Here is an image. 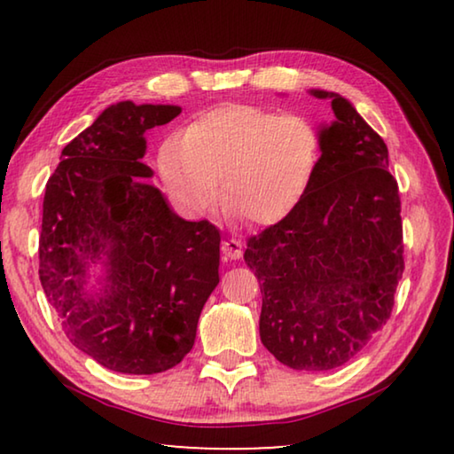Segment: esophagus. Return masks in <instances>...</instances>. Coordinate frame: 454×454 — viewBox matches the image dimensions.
Wrapping results in <instances>:
<instances>
[{
    "label": "esophagus",
    "mask_w": 454,
    "mask_h": 454,
    "mask_svg": "<svg viewBox=\"0 0 454 454\" xmlns=\"http://www.w3.org/2000/svg\"><path fill=\"white\" fill-rule=\"evenodd\" d=\"M244 252V244L236 238H228V240L222 242V254H224V260H238L242 258Z\"/></svg>",
    "instance_id": "obj_1"
}]
</instances>
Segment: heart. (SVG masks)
Instances as JSON below:
<instances>
[{"mask_svg": "<svg viewBox=\"0 0 454 454\" xmlns=\"http://www.w3.org/2000/svg\"><path fill=\"white\" fill-rule=\"evenodd\" d=\"M322 132L312 120L270 107L228 104L202 112L158 150V170L180 208L200 216L220 196L250 224L286 220L322 164Z\"/></svg>", "mask_w": 454, "mask_h": 454, "instance_id": "obj_1", "label": "heart"}]
</instances>
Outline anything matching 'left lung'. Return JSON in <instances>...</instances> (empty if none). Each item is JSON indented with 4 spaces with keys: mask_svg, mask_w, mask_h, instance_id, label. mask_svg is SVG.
<instances>
[{
    "mask_svg": "<svg viewBox=\"0 0 454 454\" xmlns=\"http://www.w3.org/2000/svg\"><path fill=\"white\" fill-rule=\"evenodd\" d=\"M333 99L322 164L286 220L248 238L262 292L260 340L294 371H330L387 325L404 270L398 184L388 148L347 98Z\"/></svg>",
    "mask_w": 454,
    "mask_h": 454,
    "instance_id": "left-lung-1",
    "label": "left lung"
}]
</instances>
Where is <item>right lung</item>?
<instances>
[{"mask_svg":"<svg viewBox=\"0 0 454 454\" xmlns=\"http://www.w3.org/2000/svg\"><path fill=\"white\" fill-rule=\"evenodd\" d=\"M182 107L120 102L61 150L45 184L40 280L66 336L106 368L156 374L194 347L220 276V230L180 218L140 160ZM105 274L87 288V270Z\"/></svg>","mask_w":454,"mask_h":454,"instance_id":"1","label":"right lung"}]
</instances>
